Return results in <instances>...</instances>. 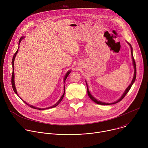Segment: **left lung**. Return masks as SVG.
I'll use <instances>...</instances> for the list:
<instances>
[{
  "mask_svg": "<svg viewBox=\"0 0 148 148\" xmlns=\"http://www.w3.org/2000/svg\"><path fill=\"white\" fill-rule=\"evenodd\" d=\"M128 44H129V45L130 46V47H131V55H132V61H133V64H134V77H133V79H132V82H131V84L128 86V87L126 89V90H125V92H124V93H123V95H122V96L120 98V99L117 101V102H114V103H103V102H101V101H97V99H96L94 97H93L91 95H90V92H89V89H88V86H87V84H86V87H87V92H88V96H89V97L90 98V99L91 100H92L94 102H95L96 103H97V104H99V105H112V104H115V103H118V102H119L120 101H121L123 98L125 97V96L126 95V94L128 92V91L130 90V88H131V86H132V84H133V83L135 82V78H136V64H135V60H134V56H133V55H132V47H131V45L129 43H128Z\"/></svg>",
  "mask_w": 148,
  "mask_h": 148,
  "instance_id": "left-lung-1",
  "label": "left lung"
}]
</instances>
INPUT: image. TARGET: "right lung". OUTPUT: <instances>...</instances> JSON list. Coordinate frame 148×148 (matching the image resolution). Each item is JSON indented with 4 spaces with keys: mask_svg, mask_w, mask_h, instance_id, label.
I'll return each mask as SVG.
<instances>
[{
    "mask_svg": "<svg viewBox=\"0 0 148 148\" xmlns=\"http://www.w3.org/2000/svg\"><path fill=\"white\" fill-rule=\"evenodd\" d=\"M24 37H21V38H20V40H19V44H20V42H21V40L24 38ZM18 50H17V51H16V52L14 53V56H13V59H12V67H13V72H12V87H13V90H14V92L18 95V94H17V90H16V87H15V84H14V59H15V58H16V55L17 54V52H18ZM70 71H69V72H67V73L66 74V76H65V77H64V82H65V81H66V78H67V77H68V75H69V74L70 73ZM64 93H63V95H62V96L60 97V99H59V101L55 105H53V106H51V107H49V108H46V109H40V108H35V106H32V105H29V104H28L27 103H26L25 102H24L22 99V100L23 101V102L26 104V105H27L28 106H29V107H31V108H33V109H38V110H43V109H50V108H55V107H56V106H57L59 103H60V102L62 101V99H63V97H64V93H65V85H64ZM21 99V98H20Z\"/></svg>",
    "mask_w": 148,
    "mask_h": 148,
    "instance_id": "1",
    "label": "right lung"
}]
</instances>
